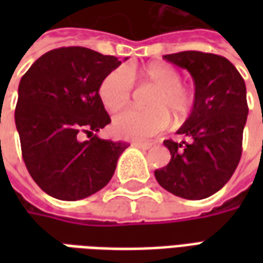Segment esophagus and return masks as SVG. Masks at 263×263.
Listing matches in <instances>:
<instances>
[{
  "label": "esophagus",
  "mask_w": 263,
  "mask_h": 263,
  "mask_svg": "<svg viewBox=\"0 0 263 263\" xmlns=\"http://www.w3.org/2000/svg\"><path fill=\"white\" fill-rule=\"evenodd\" d=\"M132 145L139 149H149L151 146H152V143H149V142H134Z\"/></svg>",
  "instance_id": "1"
}]
</instances>
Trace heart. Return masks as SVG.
I'll return each instance as SVG.
<instances>
[{"label": "heart", "instance_id": "heart-1", "mask_svg": "<svg viewBox=\"0 0 263 263\" xmlns=\"http://www.w3.org/2000/svg\"><path fill=\"white\" fill-rule=\"evenodd\" d=\"M132 83L139 88L154 87L148 105L151 109H129L115 115L112 131L124 139L141 141L159 134L167 125V115L175 122L186 120L194 107V92L182 83V74L167 63H149L141 70L109 71L98 84V97L109 112L125 108L132 97Z\"/></svg>", "mask_w": 263, "mask_h": 263}]
</instances>
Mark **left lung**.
I'll list each match as a JSON object with an SVG mask.
<instances>
[{
    "label": "left lung",
    "mask_w": 263,
    "mask_h": 263,
    "mask_svg": "<svg viewBox=\"0 0 263 263\" xmlns=\"http://www.w3.org/2000/svg\"><path fill=\"white\" fill-rule=\"evenodd\" d=\"M163 59L187 69L196 101L177 131L184 139L163 141L172 158L155 171V177L177 197L201 200L217 193L239 163L248 115L247 87L235 66L220 54L186 50Z\"/></svg>",
    "instance_id": "1"
}]
</instances>
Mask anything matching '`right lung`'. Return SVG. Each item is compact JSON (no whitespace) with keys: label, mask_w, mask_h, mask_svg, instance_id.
I'll list each match as a JSON object with an SVG mask.
<instances>
[{"label":"right lung","mask_w":263,"mask_h":263,"mask_svg":"<svg viewBox=\"0 0 263 263\" xmlns=\"http://www.w3.org/2000/svg\"><path fill=\"white\" fill-rule=\"evenodd\" d=\"M121 65L81 46L53 49L21 79L15 124L25 166L45 193L74 201L107 186L125 142L96 135L111 122L98 84ZM86 135L88 140L82 141Z\"/></svg>","instance_id":"obj_1"}]
</instances>
